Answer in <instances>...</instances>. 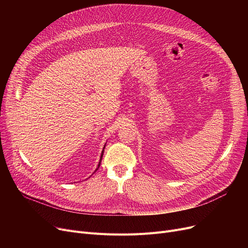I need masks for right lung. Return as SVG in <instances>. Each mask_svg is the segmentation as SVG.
<instances>
[{"label":"right lung","instance_id":"obj_1","mask_svg":"<svg viewBox=\"0 0 248 248\" xmlns=\"http://www.w3.org/2000/svg\"><path fill=\"white\" fill-rule=\"evenodd\" d=\"M104 148H106V146H104L103 147V150H102V152H101V155H100V160H99V163H98V166H97V168H96V170H97V169L99 168V166H100V163H101V159H102V155H103V151H104ZM95 170V171H96Z\"/></svg>","mask_w":248,"mask_h":248}]
</instances>
